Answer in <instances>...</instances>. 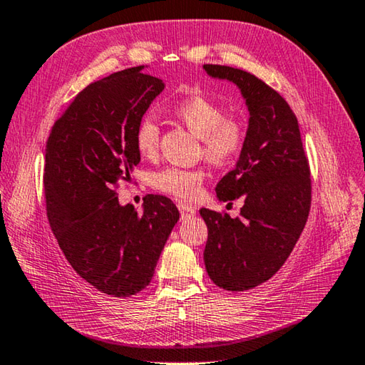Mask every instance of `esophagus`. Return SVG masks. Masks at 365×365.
<instances>
[{
  "instance_id": "obj_1",
  "label": "esophagus",
  "mask_w": 365,
  "mask_h": 365,
  "mask_svg": "<svg viewBox=\"0 0 365 365\" xmlns=\"http://www.w3.org/2000/svg\"><path fill=\"white\" fill-rule=\"evenodd\" d=\"M177 207H178V210H180V213H182V218H188V217L196 215V209H195V207H191L190 204L178 202Z\"/></svg>"
}]
</instances>
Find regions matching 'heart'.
<instances>
[{
  "mask_svg": "<svg viewBox=\"0 0 365 365\" xmlns=\"http://www.w3.org/2000/svg\"><path fill=\"white\" fill-rule=\"evenodd\" d=\"M175 117L201 139L204 158L215 166H227L239 158L245 145V128L239 120L226 117L223 106L204 95H191L174 107ZM134 144L142 156H153L160 144V126L153 113L138 121ZM205 174L201 169L164 168L152 175V185L166 195L185 201L196 199Z\"/></svg>",
  "mask_w": 365,
  "mask_h": 365,
  "instance_id": "heart-1",
  "label": "heart"
}]
</instances>
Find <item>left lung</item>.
<instances>
[{
  "mask_svg": "<svg viewBox=\"0 0 365 365\" xmlns=\"http://www.w3.org/2000/svg\"><path fill=\"white\" fill-rule=\"evenodd\" d=\"M204 69L237 85L250 112L239 161L215 188L223 202L244 196L240 217L199 210L209 230L207 274L220 288L247 291L283 266L304 230L312 202L309 160L297 118L280 93L247 71L220 64Z\"/></svg>",
  "mask_w": 365,
  "mask_h": 365,
  "instance_id": "1",
  "label": "left lung"
}]
</instances>
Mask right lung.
<instances>
[{
	"mask_svg": "<svg viewBox=\"0 0 365 365\" xmlns=\"http://www.w3.org/2000/svg\"><path fill=\"white\" fill-rule=\"evenodd\" d=\"M144 66L90 83L50 130L44 195L50 227L68 262L83 280L113 297L144 289L178 220L166 196L148 195L144 210L120 205L117 188L130 180L140 153L134 131L161 78Z\"/></svg>",
	"mask_w": 365,
	"mask_h": 365,
	"instance_id": "1",
	"label": "right lung"
}]
</instances>
